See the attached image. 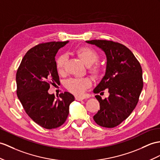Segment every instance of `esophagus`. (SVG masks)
<instances>
[{
    "label": "esophagus",
    "instance_id": "1",
    "mask_svg": "<svg viewBox=\"0 0 160 160\" xmlns=\"http://www.w3.org/2000/svg\"><path fill=\"white\" fill-rule=\"evenodd\" d=\"M84 99V97L83 96H75V100H78V101H81V100H83Z\"/></svg>",
    "mask_w": 160,
    "mask_h": 160
}]
</instances>
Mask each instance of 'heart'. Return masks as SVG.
Returning a JSON list of instances; mask_svg holds the SVG:
<instances>
[{
    "mask_svg": "<svg viewBox=\"0 0 160 160\" xmlns=\"http://www.w3.org/2000/svg\"><path fill=\"white\" fill-rule=\"evenodd\" d=\"M77 55L84 63L89 66V71L93 75H98L101 68L98 64H93L99 59V54L96 49L89 46H81L75 50ZM67 57L64 53L60 54L56 59V68L58 72H63ZM92 82L88 78H71L66 81L65 87L69 92L75 94H81L91 86Z\"/></svg>",
    "mask_w": 160,
    "mask_h": 160,
    "instance_id": "1",
    "label": "heart"
}]
</instances>
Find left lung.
Here are the masks:
<instances>
[{"mask_svg": "<svg viewBox=\"0 0 160 160\" xmlns=\"http://www.w3.org/2000/svg\"><path fill=\"white\" fill-rule=\"evenodd\" d=\"M86 42L102 49L107 59L106 73L93 92L102 93L107 89L110 95L104 100L95 96L100 110L93 119L102 127H116L129 117L138 104L143 88L142 67L133 53L122 43L96 39Z\"/></svg>", "mask_w": 160, "mask_h": 160, "instance_id": "obj_1", "label": "left lung"}]
</instances>
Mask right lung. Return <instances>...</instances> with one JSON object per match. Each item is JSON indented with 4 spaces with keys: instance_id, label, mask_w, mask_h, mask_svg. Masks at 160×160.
Returning <instances> with one entry per match:
<instances>
[{
    "instance_id": "add662e5",
    "label": "right lung",
    "mask_w": 160,
    "mask_h": 160,
    "mask_svg": "<svg viewBox=\"0 0 160 160\" xmlns=\"http://www.w3.org/2000/svg\"><path fill=\"white\" fill-rule=\"evenodd\" d=\"M68 41L41 42L30 49L16 72L17 95L24 111L45 129L61 126L67 119L75 98L69 92L59 96L48 93L50 84L60 82L55 56Z\"/></svg>"
}]
</instances>
